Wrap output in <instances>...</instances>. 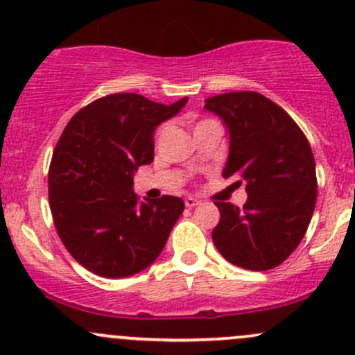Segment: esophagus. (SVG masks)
<instances>
[{"instance_id": "1", "label": "esophagus", "mask_w": 355, "mask_h": 355, "mask_svg": "<svg viewBox=\"0 0 355 355\" xmlns=\"http://www.w3.org/2000/svg\"><path fill=\"white\" fill-rule=\"evenodd\" d=\"M184 202H185V206H187V207H196V206H199L200 200L194 199V198H185Z\"/></svg>"}]
</instances>
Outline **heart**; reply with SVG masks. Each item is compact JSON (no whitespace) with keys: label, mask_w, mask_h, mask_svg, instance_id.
I'll use <instances>...</instances> for the list:
<instances>
[{"label":"heart","mask_w":355,"mask_h":355,"mask_svg":"<svg viewBox=\"0 0 355 355\" xmlns=\"http://www.w3.org/2000/svg\"><path fill=\"white\" fill-rule=\"evenodd\" d=\"M207 121H214V120H200V121H198V123H196V127H198V125H200V123H207ZM161 134V128L159 130H157V135Z\"/></svg>","instance_id":"b5f03b06"}]
</instances>
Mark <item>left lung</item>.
<instances>
[{
  "label": "left lung",
  "mask_w": 355,
  "mask_h": 355,
  "mask_svg": "<svg viewBox=\"0 0 355 355\" xmlns=\"http://www.w3.org/2000/svg\"><path fill=\"white\" fill-rule=\"evenodd\" d=\"M230 132L225 178L245 182L244 207L214 202L220 223L213 242L228 263L273 270L306 235L318 198L316 164L306 135L284 108L259 92H227L206 99Z\"/></svg>",
  "instance_id": "left-lung-1"
}]
</instances>
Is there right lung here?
<instances>
[{
    "label": "right lung",
    "instance_id": "right-lung-1",
    "mask_svg": "<svg viewBox=\"0 0 355 355\" xmlns=\"http://www.w3.org/2000/svg\"><path fill=\"white\" fill-rule=\"evenodd\" d=\"M185 103L166 106L120 92L96 99L68 121L49 164V209L63 245L85 270L125 278L163 250L184 200H139L134 171L155 159L156 127Z\"/></svg>",
    "mask_w": 355,
    "mask_h": 355
}]
</instances>
